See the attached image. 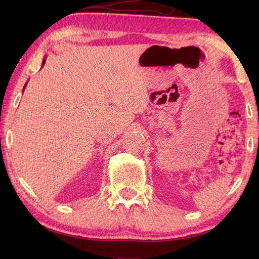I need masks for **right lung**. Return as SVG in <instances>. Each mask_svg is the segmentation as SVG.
Listing matches in <instances>:
<instances>
[{"mask_svg": "<svg viewBox=\"0 0 259 259\" xmlns=\"http://www.w3.org/2000/svg\"><path fill=\"white\" fill-rule=\"evenodd\" d=\"M45 62H46V61H43V63H42V64H45ZM24 87H25V85H24Z\"/></svg>", "mask_w": 259, "mask_h": 259, "instance_id": "right-lung-1", "label": "right lung"}]
</instances>
